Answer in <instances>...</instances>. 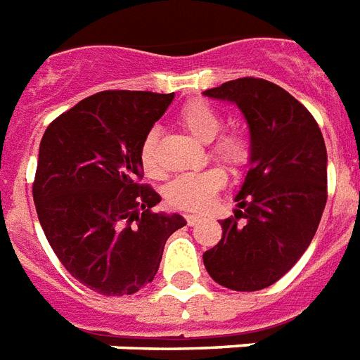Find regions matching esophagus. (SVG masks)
Segmentation results:
<instances>
[{"label": "esophagus", "mask_w": 360, "mask_h": 360, "mask_svg": "<svg viewBox=\"0 0 360 360\" xmlns=\"http://www.w3.org/2000/svg\"><path fill=\"white\" fill-rule=\"evenodd\" d=\"M185 219H186V224L188 226H194L198 222V220H200V214H192V213H188V214H185Z\"/></svg>", "instance_id": "obj_1"}]
</instances>
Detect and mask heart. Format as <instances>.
Wrapping results in <instances>:
<instances>
[{
    "instance_id": "heart-1",
    "label": "heart",
    "mask_w": 360,
    "mask_h": 360,
    "mask_svg": "<svg viewBox=\"0 0 360 360\" xmlns=\"http://www.w3.org/2000/svg\"><path fill=\"white\" fill-rule=\"evenodd\" d=\"M179 123L191 132L196 140L209 143L211 141V157L220 160L231 169L245 168L250 160V143L246 138L236 132L222 134V117L205 101H191L186 103L179 112ZM157 132H149L143 138L138 151V158L143 172L153 179L162 177V168L157 164ZM226 183V174L220 168H207L200 172H188L181 174L169 181L164 188L166 202L175 209H186V211H198L205 209L214 198V194L222 188Z\"/></svg>"
}]
</instances>
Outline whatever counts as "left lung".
<instances>
[{
    "mask_svg": "<svg viewBox=\"0 0 360 360\" xmlns=\"http://www.w3.org/2000/svg\"><path fill=\"white\" fill-rule=\"evenodd\" d=\"M237 104L250 129V169L236 217L203 254L214 282L236 291L273 285L312 243L327 203V149L312 114L273 82L239 78L203 91ZM243 218L245 222L238 224Z\"/></svg>",
    "mask_w": 360,
    "mask_h": 360,
    "instance_id": "obj_1",
    "label": "left lung"
}]
</instances>
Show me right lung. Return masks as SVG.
<instances>
[{
	"label": "right lung",
	"instance_id": "add662e5",
	"mask_svg": "<svg viewBox=\"0 0 360 360\" xmlns=\"http://www.w3.org/2000/svg\"><path fill=\"white\" fill-rule=\"evenodd\" d=\"M174 93L101 91L48 124L33 181L48 243L78 282L101 295H132L153 282L164 245L186 224L153 213L160 196L138 151Z\"/></svg>",
	"mask_w": 360,
	"mask_h": 360
}]
</instances>
